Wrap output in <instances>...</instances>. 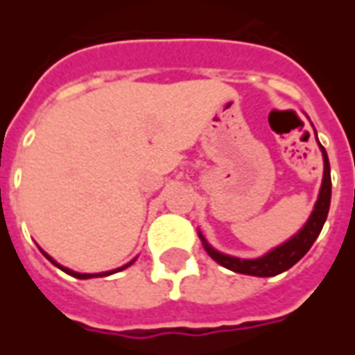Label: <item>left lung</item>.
Segmentation results:
<instances>
[{"mask_svg":"<svg viewBox=\"0 0 355 355\" xmlns=\"http://www.w3.org/2000/svg\"><path fill=\"white\" fill-rule=\"evenodd\" d=\"M313 132H315V129H313ZM315 139H318V132H315ZM318 144H320V140H318ZM320 150L321 155H323V178H321L318 201L313 205L312 215L308 216L304 226L293 238L283 241L282 245L274 247L272 251H268L266 254H262L259 259H238V257L216 251L215 247L209 245V241L203 238V234L198 232L201 243H203V249L207 251L209 257L215 262H218L220 266L232 270V272L257 275V277H272V275L282 274L285 270H289L291 266H295L310 251L313 241L320 236L321 228L327 220L329 205H331V167H329V157L325 148L320 144Z\"/></svg>","mask_w":355,"mask_h":355,"instance_id":"1","label":"left lung"}]
</instances>
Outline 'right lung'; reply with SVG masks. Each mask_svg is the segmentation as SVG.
<instances>
[{
    "label": "right lung",
    "mask_w": 355,
    "mask_h": 355,
    "mask_svg": "<svg viewBox=\"0 0 355 355\" xmlns=\"http://www.w3.org/2000/svg\"><path fill=\"white\" fill-rule=\"evenodd\" d=\"M40 251H42L43 257H45V259H47V261L53 262V264H55V266L60 268V270H62V272H66V274H68V275H73V277H78V279H91V277H104V275L116 274V272H119V270H125V268H129V266H131V264H132V262L137 261V259H132V261H131V262H127V264H125V266L116 268V270H110V272H101V274H80V272H73V270H70V268L62 266V264H60V262L55 261V259H53V257H51V254L45 253V251H43L42 247H40Z\"/></svg>",
    "instance_id": "add662e5"
}]
</instances>
